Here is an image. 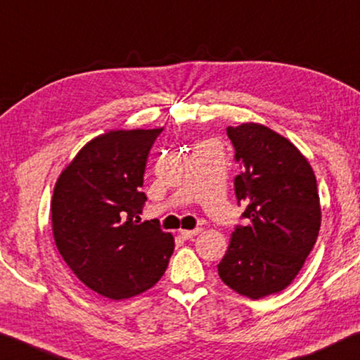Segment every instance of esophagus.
<instances>
[{
	"instance_id": "obj_1",
	"label": "esophagus",
	"mask_w": 360,
	"mask_h": 360,
	"mask_svg": "<svg viewBox=\"0 0 360 360\" xmlns=\"http://www.w3.org/2000/svg\"><path fill=\"white\" fill-rule=\"evenodd\" d=\"M198 233H201V229H195V230H180V236L185 238V240H191V238L196 236Z\"/></svg>"
}]
</instances>
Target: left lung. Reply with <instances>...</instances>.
<instances>
[{
  "mask_svg": "<svg viewBox=\"0 0 360 360\" xmlns=\"http://www.w3.org/2000/svg\"><path fill=\"white\" fill-rule=\"evenodd\" d=\"M240 175L238 204L246 206L217 265L226 286L259 300L285 290L300 274L320 230L317 180L307 159L269 127H226Z\"/></svg>",
  "mask_w": 360,
  "mask_h": 360,
  "instance_id": "1",
  "label": "left lung"
}]
</instances>
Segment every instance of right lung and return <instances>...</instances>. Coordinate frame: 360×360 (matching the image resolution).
Listing matches in <instances>:
<instances>
[{"instance_id":"obj_1","label":"right lung","mask_w":360,"mask_h":360,"mask_svg":"<svg viewBox=\"0 0 360 360\" xmlns=\"http://www.w3.org/2000/svg\"><path fill=\"white\" fill-rule=\"evenodd\" d=\"M162 129L112 130L80 149L59 175L51 201L58 251L82 283L127 300L158 283L174 236L158 220L138 224L148 154Z\"/></svg>"}]
</instances>
